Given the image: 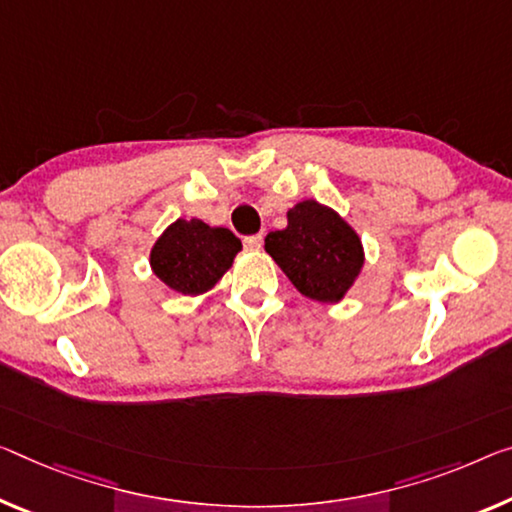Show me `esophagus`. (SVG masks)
Returning <instances> with one entry per match:
<instances>
[{"instance_id":"34e87169","label":"esophagus","mask_w":512,"mask_h":512,"mask_svg":"<svg viewBox=\"0 0 512 512\" xmlns=\"http://www.w3.org/2000/svg\"><path fill=\"white\" fill-rule=\"evenodd\" d=\"M245 247L251 249V251H258V249L263 247V235L261 233L249 235V238H245Z\"/></svg>"}]
</instances>
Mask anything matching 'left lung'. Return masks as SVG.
<instances>
[{"mask_svg": "<svg viewBox=\"0 0 512 512\" xmlns=\"http://www.w3.org/2000/svg\"><path fill=\"white\" fill-rule=\"evenodd\" d=\"M286 229L267 233L265 251L304 297L341 302L364 267V245L336 210L313 199L286 212Z\"/></svg>", "mask_w": 512, "mask_h": 512, "instance_id": "8db88e82", "label": "left lung"}]
</instances>
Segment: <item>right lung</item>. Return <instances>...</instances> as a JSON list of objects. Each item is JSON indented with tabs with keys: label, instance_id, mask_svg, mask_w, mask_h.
Returning <instances> with one entry per match:
<instances>
[{
	"label": "right lung",
	"instance_id": "right-lung-1",
	"mask_svg": "<svg viewBox=\"0 0 512 512\" xmlns=\"http://www.w3.org/2000/svg\"><path fill=\"white\" fill-rule=\"evenodd\" d=\"M242 242L229 229L201 219H176L151 249V270L164 286L183 295H203L231 270Z\"/></svg>",
	"mask_w": 512,
	"mask_h": 512
}]
</instances>
